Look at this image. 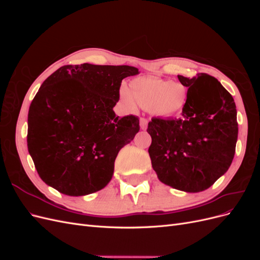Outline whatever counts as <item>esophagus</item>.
Instances as JSON below:
<instances>
[{"mask_svg":"<svg viewBox=\"0 0 260 260\" xmlns=\"http://www.w3.org/2000/svg\"><path fill=\"white\" fill-rule=\"evenodd\" d=\"M147 123H148L147 119H145V118H141V119H140V128L142 130H145L147 128Z\"/></svg>","mask_w":260,"mask_h":260,"instance_id":"esophagus-1","label":"esophagus"}]
</instances>
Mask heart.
<instances>
[{
    "mask_svg": "<svg viewBox=\"0 0 260 260\" xmlns=\"http://www.w3.org/2000/svg\"><path fill=\"white\" fill-rule=\"evenodd\" d=\"M120 100L132 109L136 103L153 116L172 118L180 115L187 103V89L180 82L155 77H139L130 81L128 89L121 88Z\"/></svg>",
    "mask_w": 260,
    "mask_h": 260,
    "instance_id": "b5f03b06",
    "label": "heart"
}]
</instances>
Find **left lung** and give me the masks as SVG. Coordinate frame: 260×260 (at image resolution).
Wrapping results in <instances>:
<instances>
[{
    "instance_id": "1",
    "label": "left lung",
    "mask_w": 260,
    "mask_h": 260,
    "mask_svg": "<svg viewBox=\"0 0 260 260\" xmlns=\"http://www.w3.org/2000/svg\"><path fill=\"white\" fill-rule=\"evenodd\" d=\"M187 103L178 118L148 122V154L159 181L179 191H205L229 169L238 141L237 106L216 78L178 76Z\"/></svg>"
}]
</instances>
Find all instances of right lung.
<instances>
[{"instance_id": "add662e5", "label": "right lung", "mask_w": 260, "mask_h": 260, "mask_svg": "<svg viewBox=\"0 0 260 260\" xmlns=\"http://www.w3.org/2000/svg\"><path fill=\"white\" fill-rule=\"evenodd\" d=\"M132 66L67 65L53 73L29 107L27 145L43 182L69 196L105 187L115 159L140 130L138 117L113 108Z\"/></svg>"}]
</instances>
